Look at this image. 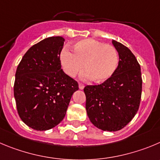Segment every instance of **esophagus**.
Listing matches in <instances>:
<instances>
[{
	"label": "esophagus",
	"instance_id": "obj_1",
	"mask_svg": "<svg viewBox=\"0 0 160 160\" xmlns=\"http://www.w3.org/2000/svg\"><path fill=\"white\" fill-rule=\"evenodd\" d=\"M79 88H80V90H83V89L84 88V85L81 83H79Z\"/></svg>",
	"mask_w": 160,
	"mask_h": 160
}]
</instances>
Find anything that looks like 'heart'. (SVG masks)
Returning <instances> with one entry per match:
<instances>
[{"mask_svg": "<svg viewBox=\"0 0 160 160\" xmlns=\"http://www.w3.org/2000/svg\"><path fill=\"white\" fill-rule=\"evenodd\" d=\"M73 53L64 48L60 53V62L67 75L74 77L84 67L81 77L93 78L97 83L110 80L118 66V53L114 46L98 40L87 38L77 41L72 46Z\"/></svg>", "mask_w": 160, "mask_h": 160, "instance_id": "heart-1", "label": "heart"}]
</instances>
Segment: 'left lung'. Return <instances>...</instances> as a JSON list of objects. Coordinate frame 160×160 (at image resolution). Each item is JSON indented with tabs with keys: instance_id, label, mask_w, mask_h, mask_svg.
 <instances>
[{
	"instance_id": "obj_1",
	"label": "left lung",
	"mask_w": 160,
	"mask_h": 160,
	"mask_svg": "<svg viewBox=\"0 0 160 160\" xmlns=\"http://www.w3.org/2000/svg\"><path fill=\"white\" fill-rule=\"evenodd\" d=\"M119 56L114 76L98 85H88L86 110L91 122L103 131L124 128L137 114L141 102L142 78L141 66L131 50L112 40Z\"/></svg>"
}]
</instances>
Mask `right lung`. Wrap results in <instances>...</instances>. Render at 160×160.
<instances>
[{"mask_svg":"<svg viewBox=\"0 0 160 160\" xmlns=\"http://www.w3.org/2000/svg\"><path fill=\"white\" fill-rule=\"evenodd\" d=\"M65 38L49 37L32 46L16 72L14 97L18 114L31 129L45 131L65 118L78 83L62 69L60 53Z\"/></svg>","mask_w":160,"mask_h":160,"instance_id":"1","label":"right lung"}]
</instances>
